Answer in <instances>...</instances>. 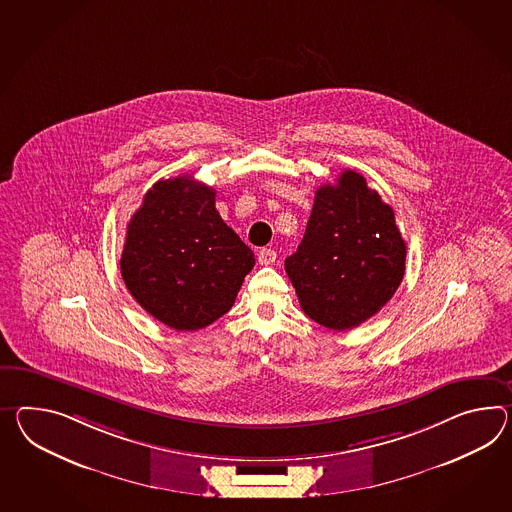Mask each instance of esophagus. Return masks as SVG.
<instances>
[{
	"label": "esophagus",
	"instance_id": "obj_1",
	"mask_svg": "<svg viewBox=\"0 0 512 512\" xmlns=\"http://www.w3.org/2000/svg\"><path fill=\"white\" fill-rule=\"evenodd\" d=\"M275 257H277V253L274 250H270V248H262L259 251V255H257V259H259V264L262 266H268V264H274Z\"/></svg>",
	"mask_w": 512,
	"mask_h": 512
}]
</instances>
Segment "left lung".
<instances>
[{
  "mask_svg": "<svg viewBox=\"0 0 512 512\" xmlns=\"http://www.w3.org/2000/svg\"><path fill=\"white\" fill-rule=\"evenodd\" d=\"M407 246L392 207L353 170L316 190L305 237L285 261L303 312L333 331L385 307L405 274Z\"/></svg>",
  "mask_w": 512,
  "mask_h": 512,
  "instance_id": "left-lung-1",
  "label": "left lung"
}]
</instances>
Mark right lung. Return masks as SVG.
Listing matches in <instances>:
<instances>
[{
    "label": "right lung",
    "instance_id": "right-lung-1",
    "mask_svg": "<svg viewBox=\"0 0 512 512\" xmlns=\"http://www.w3.org/2000/svg\"><path fill=\"white\" fill-rule=\"evenodd\" d=\"M190 175L157 181L127 224L120 270L138 305L175 331H196L235 303L255 257Z\"/></svg>",
    "mask_w": 512,
    "mask_h": 512
}]
</instances>
